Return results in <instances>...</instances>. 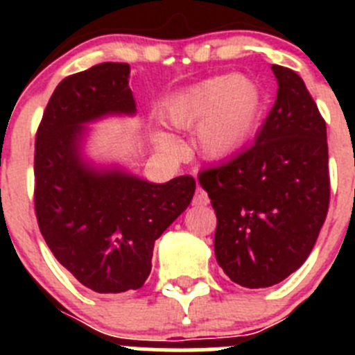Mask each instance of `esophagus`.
<instances>
[{
    "label": "esophagus",
    "mask_w": 355,
    "mask_h": 355,
    "mask_svg": "<svg viewBox=\"0 0 355 355\" xmlns=\"http://www.w3.org/2000/svg\"><path fill=\"white\" fill-rule=\"evenodd\" d=\"M209 202V197L208 193L202 190L200 187L196 188V193H193V205H199V206H206Z\"/></svg>",
    "instance_id": "34e87169"
}]
</instances>
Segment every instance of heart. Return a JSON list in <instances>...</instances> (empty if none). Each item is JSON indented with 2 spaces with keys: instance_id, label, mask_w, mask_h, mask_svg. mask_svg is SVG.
I'll return each instance as SVG.
<instances>
[{
  "instance_id": "obj_1",
  "label": "heart",
  "mask_w": 355,
  "mask_h": 355,
  "mask_svg": "<svg viewBox=\"0 0 355 355\" xmlns=\"http://www.w3.org/2000/svg\"><path fill=\"white\" fill-rule=\"evenodd\" d=\"M263 103V90L252 78L222 74L172 94L163 103L162 115L178 130H190L197 123V150L208 159H224L252 139ZM158 142L163 149L175 147L167 135H158Z\"/></svg>"
}]
</instances>
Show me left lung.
<instances>
[{
  "instance_id": "8db88e82",
  "label": "left lung",
  "mask_w": 355,
  "mask_h": 355,
  "mask_svg": "<svg viewBox=\"0 0 355 355\" xmlns=\"http://www.w3.org/2000/svg\"><path fill=\"white\" fill-rule=\"evenodd\" d=\"M272 71L277 99L254 146L199 174L216 213V263L245 288L274 286L302 266L331 197L324 117L297 72Z\"/></svg>"
}]
</instances>
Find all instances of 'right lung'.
Instances as JSON below:
<instances>
[{"mask_svg":"<svg viewBox=\"0 0 355 355\" xmlns=\"http://www.w3.org/2000/svg\"><path fill=\"white\" fill-rule=\"evenodd\" d=\"M135 112L130 65L105 62L62 80L37 130L40 233L58 263L97 293L139 290L146 283L155 241L196 192L192 175L149 183L83 158L85 124Z\"/></svg>","mask_w":355,"mask_h":355,"instance_id":"obj_1","label":"right lung"}]
</instances>
